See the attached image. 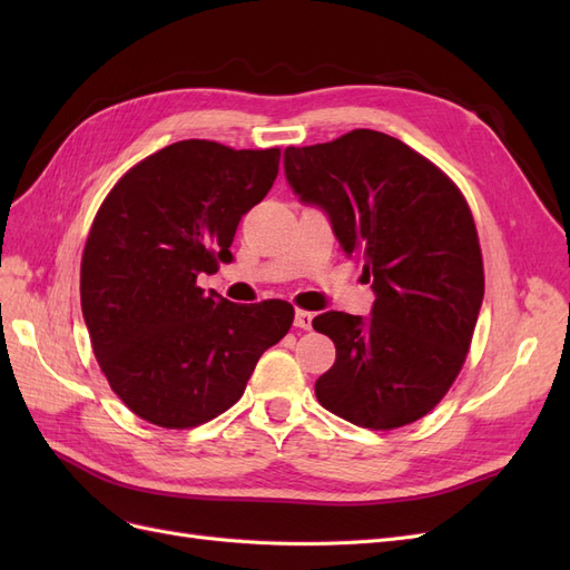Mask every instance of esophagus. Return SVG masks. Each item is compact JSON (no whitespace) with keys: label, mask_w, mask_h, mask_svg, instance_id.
<instances>
[{"label":"esophagus","mask_w":570,"mask_h":570,"mask_svg":"<svg viewBox=\"0 0 570 570\" xmlns=\"http://www.w3.org/2000/svg\"><path fill=\"white\" fill-rule=\"evenodd\" d=\"M312 321H314L312 312H302V308H297V312H295V325L297 327H302V331H308V327H312Z\"/></svg>","instance_id":"esophagus-1"}]
</instances>
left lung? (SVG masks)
<instances>
[{"mask_svg":"<svg viewBox=\"0 0 570 570\" xmlns=\"http://www.w3.org/2000/svg\"><path fill=\"white\" fill-rule=\"evenodd\" d=\"M285 178L364 262L371 318L325 312L337 358L316 381L335 416L371 430L423 419L452 387L485 295L475 223L459 187L396 137L358 128L285 149Z\"/></svg>","mask_w":570,"mask_h":570,"instance_id":"left-lung-1","label":"left lung"}]
</instances>
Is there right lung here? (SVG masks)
<instances>
[{
  "mask_svg": "<svg viewBox=\"0 0 570 570\" xmlns=\"http://www.w3.org/2000/svg\"><path fill=\"white\" fill-rule=\"evenodd\" d=\"M281 149L174 142L128 174L99 206L80 266V304L111 390L161 428L228 411L281 342L295 308L233 304L197 287L230 264L237 223L278 176Z\"/></svg>",
  "mask_w": 570,
  "mask_h": 570,
  "instance_id": "right-lung-1",
  "label": "right lung"
}]
</instances>
